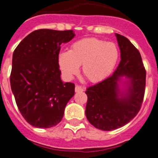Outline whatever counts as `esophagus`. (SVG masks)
I'll return each mask as SVG.
<instances>
[{"label": "esophagus", "mask_w": 158, "mask_h": 158, "mask_svg": "<svg viewBox=\"0 0 158 158\" xmlns=\"http://www.w3.org/2000/svg\"><path fill=\"white\" fill-rule=\"evenodd\" d=\"M75 92H83V91H84L83 87H81V86H79V85L75 86Z\"/></svg>", "instance_id": "34e87169"}]
</instances>
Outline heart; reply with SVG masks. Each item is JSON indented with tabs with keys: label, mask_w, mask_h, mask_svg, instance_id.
<instances>
[{
	"label": "heart",
	"mask_w": 158,
	"mask_h": 158,
	"mask_svg": "<svg viewBox=\"0 0 158 158\" xmlns=\"http://www.w3.org/2000/svg\"><path fill=\"white\" fill-rule=\"evenodd\" d=\"M119 58V50L115 43L95 38H84L71 45L69 51L61 52L59 66L67 79L78 74L82 66V73L86 79L97 83L108 76Z\"/></svg>",
	"instance_id": "b5f03b06"
}]
</instances>
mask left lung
Returning a JSON list of instances; mask_svg holds the SVG:
<instances>
[{"instance_id": "1", "label": "left lung", "mask_w": 158, "mask_h": 158, "mask_svg": "<svg viewBox=\"0 0 158 158\" xmlns=\"http://www.w3.org/2000/svg\"><path fill=\"white\" fill-rule=\"evenodd\" d=\"M121 60L111 76L87 88L86 116L96 128L112 131L124 126L140 111L145 90L146 71L139 50L125 37L116 34ZM124 89L119 87L122 78Z\"/></svg>"}]
</instances>
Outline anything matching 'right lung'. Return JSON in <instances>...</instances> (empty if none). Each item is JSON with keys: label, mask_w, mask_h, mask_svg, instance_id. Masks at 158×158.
<instances>
[{"label": "right lung", "mask_w": 158, "mask_h": 158, "mask_svg": "<svg viewBox=\"0 0 158 158\" xmlns=\"http://www.w3.org/2000/svg\"><path fill=\"white\" fill-rule=\"evenodd\" d=\"M74 37L73 30H34L14 50L11 89L20 112L32 126L59 124L75 94L74 83L62 81L58 62L61 44Z\"/></svg>", "instance_id": "obj_1"}]
</instances>
